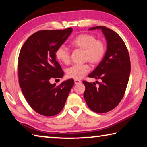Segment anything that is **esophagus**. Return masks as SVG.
<instances>
[{
  "instance_id": "obj_1",
  "label": "esophagus",
  "mask_w": 147,
  "mask_h": 147,
  "mask_svg": "<svg viewBox=\"0 0 147 147\" xmlns=\"http://www.w3.org/2000/svg\"><path fill=\"white\" fill-rule=\"evenodd\" d=\"M82 83V82L80 80H74V84H79Z\"/></svg>"
}]
</instances>
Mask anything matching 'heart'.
<instances>
[{
  "mask_svg": "<svg viewBox=\"0 0 147 147\" xmlns=\"http://www.w3.org/2000/svg\"><path fill=\"white\" fill-rule=\"evenodd\" d=\"M72 44L76 47L84 49L85 60H89L92 64L99 63L105 53L103 42L100 40H96V37L90 34H79L72 41ZM55 56L60 62L64 64L70 62V51L65 46L58 47ZM89 71L90 66L87 63L76 64L67 69L66 76L69 78L79 80Z\"/></svg>",
  "mask_w": 147,
  "mask_h": 147,
  "instance_id": "obj_1",
  "label": "heart"
}]
</instances>
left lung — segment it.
I'll return each mask as SVG.
<instances>
[{
	"label": "left lung",
	"instance_id": "8db88e82",
	"mask_svg": "<svg viewBox=\"0 0 147 147\" xmlns=\"http://www.w3.org/2000/svg\"><path fill=\"white\" fill-rule=\"evenodd\" d=\"M101 29L107 41L104 57L89 77L100 79L99 87L95 82L83 83L85 86L84 99L90 110L105 113L115 108L123 97L130 73V61L124 42L115 31L105 26H96L89 30ZM97 82V81H96Z\"/></svg>",
	"mask_w": 147,
	"mask_h": 147
}]
</instances>
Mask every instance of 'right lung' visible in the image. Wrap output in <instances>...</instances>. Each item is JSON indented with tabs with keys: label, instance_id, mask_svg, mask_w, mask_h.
<instances>
[{
	"label": "right lung",
	"instance_id": "obj_1",
	"mask_svg": "<svg viewBox=\"0 0 147 147\" xmlns=\"http://www.w3.org/2000/svg\"><path fill=\"white\" fill-rule=\"evenodd\" d=\"M73 28L42 30L32 34L24 44L18 57L20 87L29 105L45 116L57 115L62 110L74 82L69 79L56 86L51 78L63 76L56 60L55 52L70 36Z\"/></svg>",
	"mask_w": 147,
	"mask_h": 147
}]
</instances>
